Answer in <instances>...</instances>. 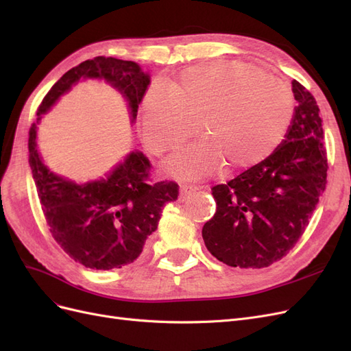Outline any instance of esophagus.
<instances>
[{
  "label": "esophagus",
  "mask_w": 351,
  "mask_h": 351,
  "mask_svg": "<svg viewBox=\"0 0 351 351\" xmlns=\"http://www.w3.org/2000/svg\"><path fill=\"white\" fill-rule=\"evenodd\" d=\"M199 186H193V184H182L180 186V200H186L190 196H192L195 192H197Z\"/></svg>",
  "instance_id": "1"
}]
</instances>
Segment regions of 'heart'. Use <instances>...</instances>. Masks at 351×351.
I'll return each instance as SVG.
<instances>
[{
  "mask_svg": "<svg viewBox=\"0 0 351 351\" xmlns=\"http://www.w3.org/2000/svg\"><path fill=\"white\" fill-rule=\"evenodd\" d=\"M168 93L152 86L142 102L145 143L161 155L202 132L206 139L184 147L168 161L169 171L204 177L224 159L249 168L277 147L293 120L290 89L250 62L230 60L189 67L169 83Z\"/></svg>",
  "mask_w": 351,
  "mask_h": 351,
  "instance_id": "obj_1",
  "label": "heart"
}]
</instances>
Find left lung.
I'll use <instances>...</instances> for the list:
<instances>
[{"instance_id":"1","label":"left lung","mask_w":351,"mask_h":351,"mask_svg":"<svg viewBox=\"0 0 351 351\" xmlns=\"http://www.w3.org/2000/svg\"><path fill=\"white\" fill-rule=\"evenodd\" d=\"M293 93L297 107L285 141L262 162L210 189L217 212L202 237L228 267L267 268L282 259L303 236L326 187L319 107L297 80Z\"/></svg>"}]
</instances>
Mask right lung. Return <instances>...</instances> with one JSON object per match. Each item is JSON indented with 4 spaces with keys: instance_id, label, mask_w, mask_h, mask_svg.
<instances>
[{
    "instance_id": "right-lung-1",
    "label": "right lung",
    "mask_w": 351,
    "mask_h": 351,
    "mask_svg": "<svg viewBox=\"0 0 351 351\" xmlns=\"http://www.w3.org/2000/svg\"><path fill=\"white\" fill-rule=\"evenodd\" d=\"M82 77L104 79L119 89L129 101L132 120L151 83L134 61L95 57L69 70L42 99L36 115L45 114ZM29 165L52 237L71 259L90 269L134 262L156 230L164 205L178 197L176 182H152V165L142 152H132L99 182L76 184L56 176L40 161L36 123L29 130Z\"/></svg>"
}]
</instances>
